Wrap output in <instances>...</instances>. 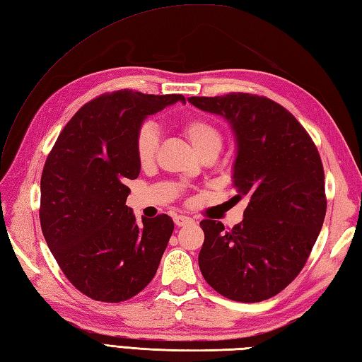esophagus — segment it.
Masks as SVG:
<instances>
[{
    "label": "esophagus",
    "instance_id": "esophagus-1",
    "mask_svg": "<svg viewBox=\"0 0 362 362\" xmlns=\"http://www.w3.org/2000/svg\"><path fill=\"white\" fill-rule=\"evenodd\" d=\"M192 222L194 221H192L188 216H174V223L177 226H185V225H189Z\"/></svg>",
    "mask_w": 362,
    "mask_h": 362
}]
</instances>
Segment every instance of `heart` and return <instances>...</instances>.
Returning <instances> with one entry per match:
<instances>
[{
  "mask_svg": "<svg viewBox=\"0 0 362 362\" xmlns=\"http://www.w3.org/2000/svg\"><path fill=\"white\" fill-rule=\"evenodd\" d=\"M185 137L189 140L192 148L202 157L206 154L216 156L223 143L222 131L206 119H191L182 124ZM158 148V131L156 124L145 123L137 132L136 154L141 166H149L154 162Z\"/></svg>",
  "mask_w": 362,
  "mask_h": 362,
  "instance_id": "b5f03b06",
  "label": "heart"
}]
</instances>
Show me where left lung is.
<instances>
[{
    "mask_svg": "<svg viewBox=\"0 0 362 362\" xmlns=\"http://www.w3.org/2000/svg\"><path fill=\"white\" fill-rule=\"evenodd\" d=\"M188 102L230 123L236 140L234 197H248L242 222L230 231L217 221L200 222V272L228 299H270L299 274L322 228L321 157L302 124L270 98L233 92Z\"/></svg>",
    "mask_w": 362,
    "mask_h": 362,
    "instance_id": "obj_1",
    "label": "left lung"
}]
</instances>
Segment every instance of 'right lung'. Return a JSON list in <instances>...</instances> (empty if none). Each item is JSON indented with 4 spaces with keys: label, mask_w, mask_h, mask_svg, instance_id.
Masks as SVG:
<instances>
[{
    "label": "right lung",
    "mask_w": 362,
    "mask_h": 362,
    "mask_svg": "<svg viewBox=\"0 0 362 362\" xmlns=\"http://www.w3.org/2000/svg\"><path fill=\"white\" fill-rule=\"evenodd\" d=\"M177 102L185 97L131 89L100 95L78 109L47 156L41 230L67 279L90 299H131L156 276L174 222L160 214L137 223L124 182L140 174L143 120Z\"/></svg>",
    "instance_id": "1"
}]
</instances>
